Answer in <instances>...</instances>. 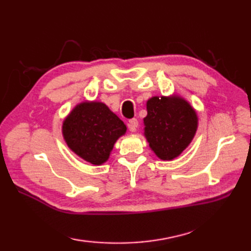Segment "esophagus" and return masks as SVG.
<instances>
[{
  "label": "esophagus",
  "mask_w": 251,
  "mask_h": 251,
  "mask_svg": "<svg viewBox=\"0 0 251 251\" xmlns=\"http://www.w3.org/2000/svg\"><path fill=\"white\" fill-rule=\"evenodd\" d=\"M127 126H128V128L131 132H135L138 127V121L136 119H131L128 121V123H127Z\"/></svg>",
  "instance_id": "esophagus-1"
}]
</instances>
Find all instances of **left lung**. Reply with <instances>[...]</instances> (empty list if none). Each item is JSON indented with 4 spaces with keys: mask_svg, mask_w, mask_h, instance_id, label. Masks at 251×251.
<instances>
[{
    "mask_svg": "<svg viewBox=\"0 0 251 251\" xmlns=\"http://www.w3.org/2000/svg\"><path fill=\"white\" fill-rule=\"evenodd\" d=\"M147 110L145 136L152 151L163 161L178 157L195 136L199 123L195 110L177 95L152 97Z\"/></svg>",
    "mask_w": 251,
    "mask_h": 251,
    "instance_id": "left-lung-1",
    "label": "left lung"
}]
</instances>
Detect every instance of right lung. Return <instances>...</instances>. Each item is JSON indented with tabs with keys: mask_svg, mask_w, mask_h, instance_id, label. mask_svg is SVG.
I'll use <instances>...</instances> for the list:
<instances>
[{
	"mask_svg": "<svg viewBox=\"0 0 251 251\" xmlns=\"http://www.w3.org/2000/svg\"><path fill=\"white\" fill-rule=\"evenodd\" d=\"M126 125L99 101H83L70 112L62 124L68 147L93 165L109 159L116 140L126 132Z\"/></svg>",
	"mask_w": 251,
	"mask_h": 251,
	"instance_id": "1",
	"label": "right lung"
}]
</instances>
